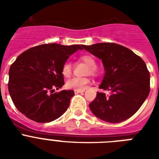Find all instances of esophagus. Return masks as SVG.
I'll use <instances>...</instances> for the list:
<instances>
[{
  "instance_id": "obj_1",
  "label": "esophagus",
  "mask_w": 159,
  "mask_h": 159,
  "mask_svg": "<svg viewBox=\"0 0 159 159\" xmlns=\"http://www.w3.org/2000/svg\"><path fill=\"white\" fill-rule=\"evenodd\" d=\"M85 90H74L75 94H78V93H82V92H84Z\"/></svg>"
}]
</instances>
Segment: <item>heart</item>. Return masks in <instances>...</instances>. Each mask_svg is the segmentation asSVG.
Segmentation results:
<instances>
[{
	"label": "heart",
	"mask_w": 159,
	"mask_h": 159,
	"mask_svg": "<svg viewBox=\"0 0 159 159\" xmlns=\"http://www.w3.org/2000/svg\"><path fill=\"white\" fill-rule=\"evenodd\" d=\"M80 60L88 65L87 72L92 75H96L97 73V68L96 67V59L91 54H82L80 56ZM72 67L69 61L66 62L62 66V73L65 77H69L72 75ZM90 83V79L88 77H74L68 80L66 83L67 88L74 90H84L87 88V85Z\"/></svg>",
	"instance_id": "obj_1"
}]
</instances>
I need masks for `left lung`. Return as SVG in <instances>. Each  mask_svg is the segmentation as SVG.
I'll list each match as a JSON object with an SVG mask.
<instances>
[{
    "label": "left lung",
    "mask_w": 159,
    "mask_h": 159,
    "mask_svg": "<svg viewBox=\"0 0 159 159\" xmlns=\"http://www.w3.org/2000/svg\"><path fill=\"white\" fill-rule=\"evenodd\" d=\"M102 59L105 77L100 89L109 91L106 97L97 92L89 104L95 116L110 123H119L134 115L150 92V75L144 61L130 49L114 43L83 45Z\"/></svg>",
    "instance_id": "obj_1"
}]
</instances>
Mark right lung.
<instances>
[{"label":"right lung","mask_w":159,"mask_h":159,"mask_svg":"<svg viewBox=\"0 0 159 159\" xmlns=\"http://www.w3.org/2000/svg\"><path fill=\"white\" fill-rule=\"evenodd\" d=\"M83 45L45 43L19 55L9 71L8 90L20 112L38 123H48L62 116L73 97L72 90L55 92L64 84L62 66Z\"/></svg>","instance_id":"obj_1"}]
</instances>
